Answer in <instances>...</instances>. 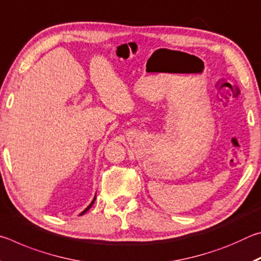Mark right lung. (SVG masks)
Instances as JSON below:
<instances>
[{"label":"right lung","mask_w":261,"mask_h":261,"mask_svg":"<svg viewBox=\"0 0 261 261\" xmlns=\"http://www.w3.org/2000/svg\"><path fill=\"white\" fill-rule=\"evenodd\" d=\"M94 201H95V197H94V199H93V201H92V202H91V204H90V205H88V207H86V208H85V210H84V211L82 212V213H81V215H83L84 213H86V212H87L88 210H90V208H91V207H92V205H93V204H94Z\"/></svg>","instance_id":"right-lung-1"}]
</instances>
